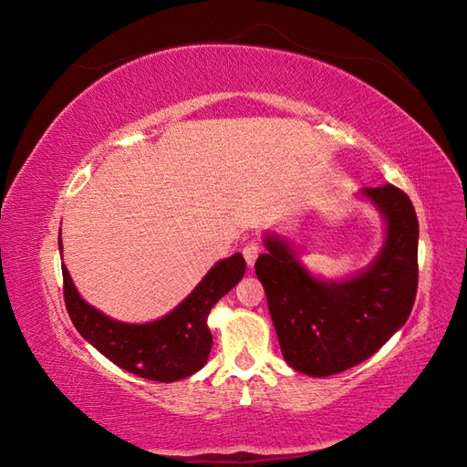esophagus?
Masks as SVG:
<instances>
[{"mask_svg":"<svg viewBox=\"0 0 467 467\" xmlns=\"http://www.w3.org/2000/svg\"><path fill=\"white\" fill-rule=\"evenodd\" d=\"M259 253H261V245L255 244V242H251V244H247V245L244 247V257H245V261H247L249 266L255 265V261H257V257H259Z\"/></svg>","mask_w":467,"mask_h":467,"instance_id":"esophagus-1","label":"esophagus"}]
</instances>
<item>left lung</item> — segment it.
Listing matches in <instances>:
<instances>
[{"label":"left lung","instance_id":"8db88e82","mask_svg":"<svg viewBox=\"0 0 467 467\" xmlns=\"http://www.w3.org/2000/svg\"><path fill=\"white\" fill-rule=\"evenodd\" d=\"M358 196L386 223L384 245L362 271L321 278L275 232L263 235L266 251L255 263L282 357L294 370L314 378L370 358L403 327L415 304L419 222L413 202L393 185L362 189Z\"/></svg>","mask_w":467,"mask_h":467}]
</instances>
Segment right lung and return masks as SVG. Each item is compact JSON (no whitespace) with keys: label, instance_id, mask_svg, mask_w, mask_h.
I'll use <instances>...</instances> for the list:
<instances>
[{"label":"right lung","instance_id":"add662e5","mask_svg":"<svg viewBox=\"0 0 467 467\" xmlns=\"http://www.w3.org/2000/svg\"><path fill=\"white\" fill-rule=\"evenodd\" d=\"M58 247L62 253L60 235ZM245 268L242 253L218 261L175 309L150 323H126L99 312L81 298L66 265L64 300L79 335L103 357L140 378L169 384L192 376L206 364L212 348L210 309L244 278Z\"/></svg>","mask_w":467,"mask_h":467}]
</instances>
